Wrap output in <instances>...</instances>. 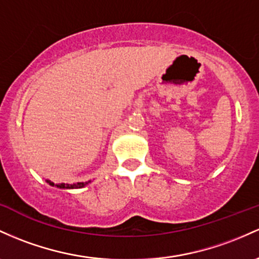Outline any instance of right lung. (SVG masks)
<instances>
[{"instance_id": "right-lung-1", "label": "right lung", "mask_w": 259, "mask_h": 259, "mask_svg": "<svg viewBox=\"0 0 259 259\" xmlns=\"http://www.w3.org/2000/svg\"><path fill=\"white\" fill-rule=\"evenodd\" d=\"M90 182V181H88ZM88 182H79V183H77V184H71V186H66V184H64V183H61V184H54L53 182H50V181H48V183L50 184V186H55V187H59V188H67V189H70V188H81V187H84L86 186V184H88Z\"/></svg>"}]
</instances>
